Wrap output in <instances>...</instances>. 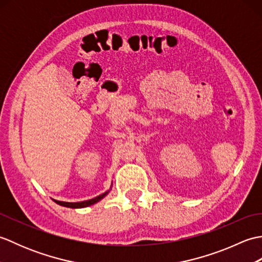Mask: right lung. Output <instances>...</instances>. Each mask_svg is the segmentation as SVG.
Returning a JSON list of instances; mask_svg holds the SVG:
<instances>
[{"mask_svg":"<svg viewBox=\"0 0 262 262\" xmlns=\"http://www.w3.org/2000/svg\"><path fill=\"white\" fill-rule=\"evenodd\" d=\"M109 191H105L102 194H100V196L90 199V200H84V202H80V203H66V202H59V200H54L55 203L60 205V206H64V207H70V208H83V207H88V206H91L93 204L98 203L99 200H101L105 194H107Z\"/></svg>","mask_w":262,"mask_h":262,"instance_id":"add662e5","label":"right lung"}]
</instances>
